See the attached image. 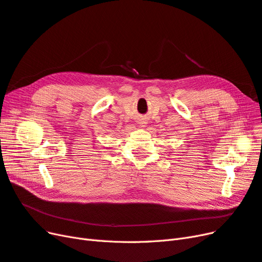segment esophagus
<instances>
[{
  "mask_svg": "<svg viewBox=\"0 0 262 262\" xmlns=\"http://www.w3.org/2000/svg\"><path fill=\"white\" fill-rule=\"evenodd\" d=\"M139 124H140V125H143V126H145V124H146V122H142V121H141V122H140V123H139Z\"/></svg>",
  "mask_w": 262,
  "mask_h": 262,
  "instance_id": "1",
  "label": "esophagus"
}]
</instances>
